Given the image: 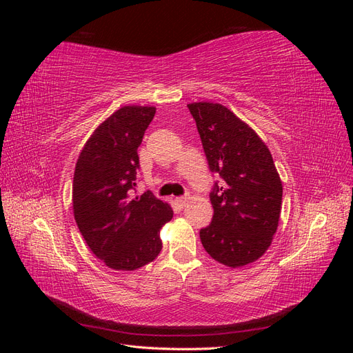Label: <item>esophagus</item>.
Wrapping results in <instances>:
<instances>
[{
  "instance_id": "esophagus-1",
  "label": "esophagus",
  "mask_w": 353,
  "mask_h": 353,
  "mask_svg": "<svg viewBox=\"0 0 353 353\" xmlns=\"http://www.w3.org/2000/svg\"><path fill=\"white\" fill-rule=\"evenodd\" d=\"M188 196H183V197H176V203L178 205L181 206V208H184L185 205H187V201H188Z\"/></svg>"
}]
</instances>
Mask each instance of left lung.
<instances>
[{"label":"left lung","instance_id":"8db88e82","mask_svg":"<svg viewBox=\"0 0 353 353\" xmlns=\"http://www.w3.org/2000/svg\"><path fill=\"white\" fill-rule=\"evenodd\" d=\"M212 172L213 218L200 230L203 248L222 265L258 261L279 227L283 184L268 147L252 128L218 103L187 104Z\"/></svg>","mask_w":353,"mask_h":353}]
</instances>
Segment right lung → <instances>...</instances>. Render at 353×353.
Masks as SVG:
<instances>
[{
	"mask_svg": "<svg viewBox=\"0 0 353 353\" xmlns=\"http://www.w3.org/2000/svg\"><path fill=\"white\" fill-rule=\"evenodd\" d=\"M156 108L123 105L85 143L74 166L73 215L91 252L116 271H134L162 250L160 228L174 216L150 191L132 197L138 147Z\"/></svg>",
	"mask_w": 353,
	"mask_h": 353,
	"instance_id": "obj_1",
	"label": "right lung"
}]
</instances>
